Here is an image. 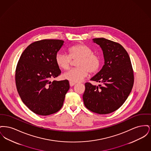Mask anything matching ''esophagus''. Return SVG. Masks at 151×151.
Listing matches in <instances>:
<instances>
[{
	"label": "esophagus",
	"instance_id": "esophagus-1",
	"mask_svg": "<svg viewBox=\"0 0 151 151\" xmlns=\"http://www.w3.org/2000/svg\"><path fill=\"white\" fill-rule=\"evenodd\" d=\"M75 84L76 83H72V82H70V86H75Z\"/></svg>",
	"mask_w": 151,
	"mask_h": 151
}]
</instances>
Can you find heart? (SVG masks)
<instances>
[{
  "instance_id": "obj_1",
  "label": "heart",
  "mask_w": 151,
  "mask_h": 151,
  "mask_svg": "<svg viewBox=\"0 0 151 151\" xmlns=\"http://www.w3.org/2000/svg\"><path fill=\"white\" fill-rule=\"evenodd\" d=\"M69 55L58 52L55 57L58 66L64 70H68L72 63V59L77 61L76 67L65 72L63 75V79L72 83L82 81L88 74L97 72L100 68V57L93 54L91 48L84 44L73 45L68 49Z\"/></svg>"
}]
</instances>
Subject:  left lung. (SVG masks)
Returning a JSON list of instances; mask_svg holds the SVG:
<instances>
[{
	"mask_svg": "<svg viewBox=\"0 0 151 151\" xmlns=\"http://www.w3.org/2000/svg\"><path fill=\"white\" fill-rule=\"evenodd\" d=\"M92 40L100 46L105 62L91 79L100 84L86 83L83 99L89 110L106 114L116 110L127 100L134 84V72L129 55L121 45L104 38Z\"/></svg>",
	"mask_w": 151,
	"mask_h": 151,
	"instance_id": "left-lung-1",
	"label": "left lung"
}]
</instances>
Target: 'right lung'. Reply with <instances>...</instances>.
Returning <instances> with one entry per match:
<instances>
[{
  "mask_svg": "<svg viewBox=\"0 0 151 151\" xmlns=\"http://www.w3.org/2000/svg\"><path fill=\"white\" fill-rule=\"evenodd\" d=\"M60 40H43L31 43L22 53L15 80L23 103L36 114L49 115L63 106L69 81H51L60 73L55 57L64 45Z\"/></svg>",
  "mask_w": 151,
  "mask_h": 151,
  "instance_id": "obj_1",
  "label": "right lung"
}]
</instances>
